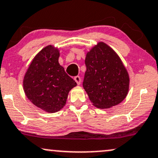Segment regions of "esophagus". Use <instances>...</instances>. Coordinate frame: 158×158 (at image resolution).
<instances>
[{
  "instance_id": "34e87169",
  "label": "esophagus",
  "mask_w": 158,
  "mask_h": 158,
  "mask_svg": "<svg viewBox=\"0 0 158 158\" xmlns=\"http://www.w3.org/2000/svg\"><path fill=\"white\" fill-rule=\"evenodd\" d=\"M74 80H75V82L77 83V85H80V84H81V77H80V76H75V77H74Z\"/></svg>"
}]
</instances>
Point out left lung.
Returning a JSON list of instances; mask_svg holds the SVG:
<instances>
[{
    "instance_id": "1",
    "label": "left lung",
    "mask_w": 158,
    "mask_h": 158,
    "mask_svg": "<svg viewBox=\"0 0 158 158\" xmlns=\"http://www.w3.org/2000/svg\"><path fill=\"white\" fill-rule=\"evenodd\" d=\"M83 86L98 108H110L122 102L129 91L127 70L118 54L100 42L86 53Z\"/></svg>"
}]
</instances>
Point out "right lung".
Masks as SVG:
<instances>
[{"label": "right lung", "instance_id": "obj_1", "mask_svg": "<svg viewBox=\"0 0 158 158\" xmlns=\"http://www.w3.org/2000/svg\"><path fill=\"white\" fill-rule=\"evenodd\" d=\"M59 56L57 48L46 46L35 56L23 78V89L28 100L48 113L63 108L69 91L77 85L58 63Z\"/></svg>", "mask_w": 158, "mask_h": 158}]
</instances>
